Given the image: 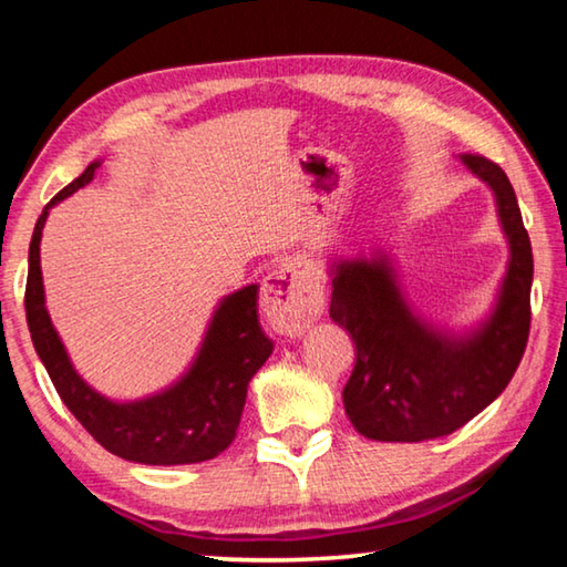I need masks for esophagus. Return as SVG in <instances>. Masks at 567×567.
Returning <instances> with one entry per match:
<instances>
[{"mask_svg": "<svg viewBox=\"0 0 567 567\" xmlns=\"http://www.w3.org/2000/svg\"><path fill=\"white\" fill-rule=\"evenodd\" d=\"M260 302L267 324L275 332L295 338L320 318L324 297L305 265L285 262L265 277Z\"/></svg>", "mask_w": 567, "mask_h": 567, "instance_id": "obj_1", "label": "esophagus"}]
</instances>
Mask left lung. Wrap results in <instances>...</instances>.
<instances>
[{"instance_id": "obj_1", "label": "left lung", "mask_w": 567, "mask_h": 567, "mask_svg": "<svg viewBox=\"0 0 567 567\" xmlns=\"http://www.w3.org/2000/svg\"><path fill=\"white\" fill-rule=\"evenodd\" d=\"M491 187L507 239V267L485 320L463 332L437 328L412 307L385 249L330 262V318L352 334L358 360L342 390L360 435L420 443L455 433L513 380L530 332L533 249L515 189L495 162L460 155Z\"/></svg>"}]
</instances>
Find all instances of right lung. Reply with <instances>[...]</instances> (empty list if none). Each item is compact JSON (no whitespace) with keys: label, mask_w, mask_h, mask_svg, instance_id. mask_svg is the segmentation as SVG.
Here are the masks:
<instances>
[{"label":"right lung","mask_w":567,"mask_h":567,"mask_svg":"<svg viewBox=\"0 0 567 567\" xmlns=\"http://www.w3.org/2000/svg\"><path fill=\"white\" fill-rule=\"evenodd\" d=\"M100 165L102 159L90 162L80 177L56 192V197L42 209L34 225L24 292L27 324H30L34 350L50 372V380L66 410L112 455L142 465L205 463L217 457L235 440L249 380L275 348L257 318L260 290L257 285H247L217 302L195 358L172 385L124 402L94 390L74 370L70 352L47 312L40 243L50 209L60 205L64 197L74 195L76 189L90 185Z\"/></svg>","instance_id":"1"}]
</instances>
